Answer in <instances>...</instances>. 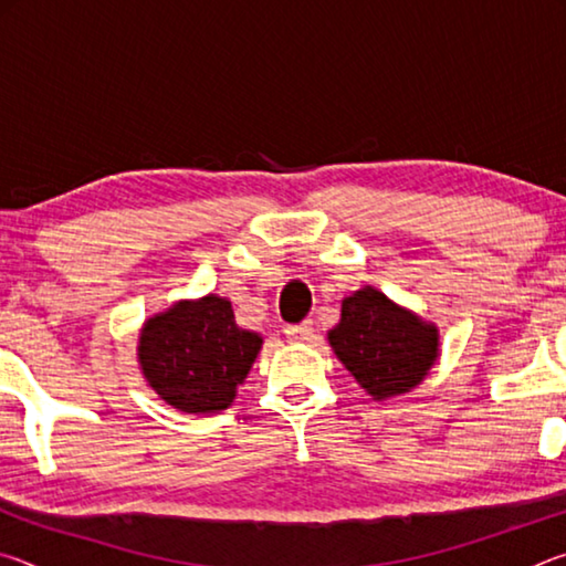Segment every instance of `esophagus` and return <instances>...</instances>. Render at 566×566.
<instances>
[{
    "mask_svg": "<svg viewBox=\"0 0 566 566\" xmlns=\"http://www.w3.org/2000/svg\"><path fill=\"white\" fill-rule=\"evenodd\" d=\"M286 339L290 342H312L314 339V327L312 322H302V324H290V327L284 329Z\"/></svg>",
    "mask_w": 566,
    "mask_h": 566,
    "instance_id": "1",
    "label": "esophagus"
}]
</instances>
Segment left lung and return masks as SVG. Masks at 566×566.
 Wrapping results in <instances>:
<instances>
[{
	"label": "left lung",
	"mask_w": 566,
	"mask_h": 566,
	"mask_svg": "<svg viewBox=\"0 0 566 566\" xmlns=\"http://www.w3.org/2000/svg\"><path fill=\"white\" fill-rule=\"evenodd\" d=\"M327 339L344 369L375 401L419 387L442 352L434 322L421 319L369 284L344 296L339 322Z\"/></svg>",
	"instance_id": "8db88e82"
}]
</instances>
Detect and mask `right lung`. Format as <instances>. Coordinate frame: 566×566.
<instances>
[{
  "mask_svg": "<svg viewBox=\"0 0 566 566\" xmlns=\"http://www.w3.org/2000/svg\"><path fill=\"white\" fill-rule=\"evenodd\" d=\"M262 344L260 332L239 327L227 296L205 294L145 319L137 361L147 387L169 407L217 415L232 407Z\"/></svg>",
  "mask_w": 566,
  "mask_h": 566,
  "instance_id": "right-lung-1",
  "label": "right lung"
}]
</instances>
